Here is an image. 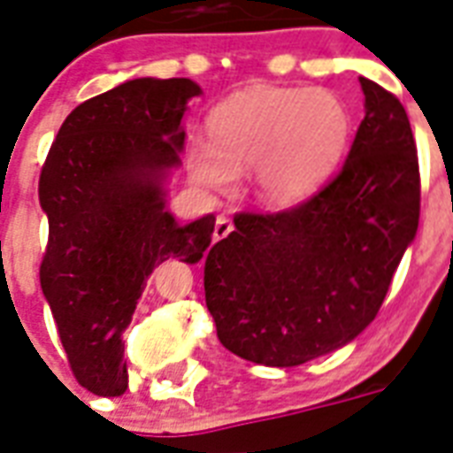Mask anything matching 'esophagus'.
I'll use <instances>...</instances> for the list:
<instances>
[{"instance_id": "34e87169", "label": "esophagus", "mask_w": 453, "mask_h": 453, "mask_svg": "<svg viewBox=\"0 0 453 453\" xmlns=\"http://www.w3.org/2000/svg\"><path fill=\"white\" fill-rule=\"evenodd\" d=\"M230 233H233V220L227 219V216H219L216 226H213V242L226 240Z\"/></svg>"}]
</instances>
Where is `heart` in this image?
Returning a JSON list of instances; mask_svg holds the SVG:
<instances>
[{
  "mask_svg": "<svg viewBox=\"0 0 453 453\" xmlns=\"http://www.w3.org/2000/svg\"><path fill=\"white\" fill-rule=\"evenodd\" d=\"M209 143L185 152L190 178L226 192L237 171L251 166V188L263 204L294 206L336 171L350 141V112L334 91L305 87L242 88L206 117Z\"/></svg>",
  "mask_w": 453,
  "mask_h": 453,
  "instance_id": "heart-1",
  "label": "heart"
}]
</instances>
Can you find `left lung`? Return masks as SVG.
<instances>
[{"label":"left lung","mask_w":453,"mask_h":453,"mask_svg":"<svg viewBox=\"0 0 453 453\" xmlns=\"http://www.w3.org/2000/svg\"><path fill=\"white\" fill-rule=\"evenodd\" d=\"M365 119L343 169L303 204L237 213L206 254V308L237 357L298 366L373 322L421 213L418 155L402 103L359 77Z\"/></svg>","instance_id":"8db88e82"}]
</instances>
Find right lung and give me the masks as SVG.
I'll return each mask as SVG.
<instances>
[{
    "label": "right lung",
    "mask_w": 453,
    "mask_h": 453,
    "mask_svg": "<svg viewBox=\"0 0 453 453\" xmlns=\"http://www.w3.org/2000/svg\"><path fill=\"white\" fill-rule=\"evenodd\" d=\"M199 94L185 77L124 81L67 115L42 166L39 282L74 379L101 397L129 386L122 334L145 280L171 256L197 263L211 244L213 213L180 226L164 199Z\"/></svg>",
    "instance_id": "right-lung-1"
}]
</instances>
